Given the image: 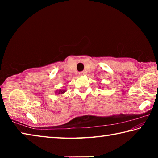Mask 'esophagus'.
I'll return each mask as SVG.
<instances>
[{"mask_svg":"<svg viewBox=\"0 0 158 158\" xmlns=\"http://www.w3.org/2000/svg\"><path fill=\"white\" fill-rule=\"evenodd\" d=\"M79 74L80 76H83V75H84V74H85V73H84V72H81V73H79Z\"/></svg>","mask_w":158,"mask_h":158,"instance_id":"34e87169","label":"esophagus"}]
</instances>
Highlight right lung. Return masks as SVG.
<instances>
[{
  "label": "right lung",
  "instance_id": "1",
  "mask_svg": "<svg viewBox=\"0 0 158 158\" xmlns=\"http://www.w3.org/2000/svg\"><path fill=\"white\" fill-rule=\"evenodd\" d=\"M65 92H66V90L65 89H59L56 91V93H57V94H63V93H65Z\"/></svg>",
  "mask_w": 158,
  "mask_h": 158
}]
</instances>
